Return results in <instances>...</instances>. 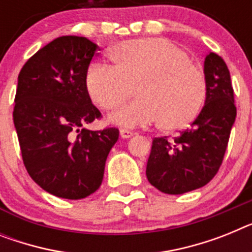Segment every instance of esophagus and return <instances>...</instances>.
<instances>
[{
    "mask_svg": "<svg viewBox=\"0 0 252 252\" xmlns=\"http://www.w3.org/2000/svg\"><path fill=\"white\" fill-rule=\"evenodd\" d=\"M120 135H121L122 139H128V137L134 136V132L130 130H126V128H121L120 130Z\"/></svg>",
    "mask_w": 252,
    "mask_h": 252,
    "instance_id": "34e87169",
    "label": "esophagus"
}]
</instances>
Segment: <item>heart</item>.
I'll return each mask as SVG.
<instances>
[{"mask_svg": "<svg viewBox=\"0 0 252 252\" xmlns=\"http://www.w3.org/2000/svg\"><path fill=\"white\" fill-rule=\"evenodd\" d=\"M115 66L94 62L85 75L90 99L103 111H112L128 96L132 102L109 117L126 127L158 121L163 130L188 126L199 115L206 96L203 72L188 55L162 38L122 42L111 49Z\"/></svg>", "mask_w": 252, "mask_h": 252, "instance_id": "heart-1", "label": "heart"}]
</instances>
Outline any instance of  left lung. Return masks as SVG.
<instances>
[{
  "label": "left lung",
  "mask_w": 252,
  "mask_h": 252,
  "mask_svg": "<svg viewBox=\"0 0 252 252\" xmlns=\"http://www.w3.org/2000/svg\"><path fill=\"white\" fill-rule=\"evenodd\" d=\"M205 104L195 121L173 140H153L148 181L169 195L203 188L217 175L236 120L231 75L225 62L210 52L204 61Z\"/></svg>",
  "instance_id": "left-lung-1"
}]
</instances>
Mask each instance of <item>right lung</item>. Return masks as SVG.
<instances>
[{"label": "right lung", "instance_id": "right-lung-1", "mask_svg": "<svg viewBox=\"0 0 252 252\" xmlns=\"http://www.w3.org/2000/svg\"><path fill=\"white\" fill-rule=\"evenodd\" d=\"M99 47L85 36L56 38L21 68L14 125L29 176L47 192L79 200L102 185L117 128H84L100 117L85 75Z\"/></svg>", "mask_w": 252, "mask_h": 252}]
</instances>
